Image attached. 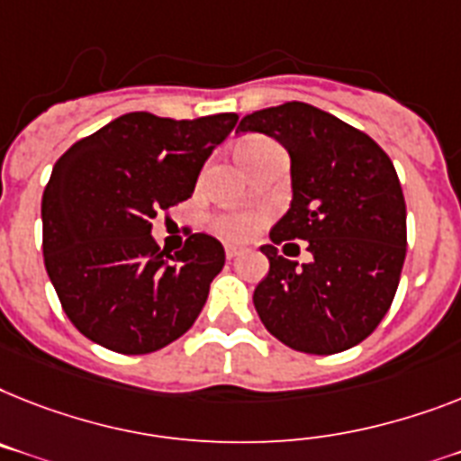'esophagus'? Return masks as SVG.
Wrapping results in <instances>:
<instances>
[{
  "label": "esophagus",
  "instance_id": "obj_1",
  "mask_svg": "<svg viewBox=\"0 0 461 461\" xmlns=\"http://www.w3.org/2000/svg\"><path fill=\"white\" fill-rule=\"evenodd\" d=\"M242 254V247L238 245H226V257L228 258H238Z\"/></svg>",
  "mask_w": 461,
  "mask_h": 461
}]
</instances>
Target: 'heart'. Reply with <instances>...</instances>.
I'll return each mask as SVG.
<instances>
[{
	"label": "heart",
	"mask_w": 461,
	"mask_h": 461,
	"mask_svg": "<svg viewBox=\"0 0 461 461\" xmlns=\"http://www.w3.org/2000/svg\"><path fill=\"white\" fill-rule=\"evenodd\" d=\"M266 143H268V140L258 139V136H249V139H245L238 148L240 159L245 158L247 153L257 150V148L266 146ZM257 226H258V216L247 214V212H228V214H219L214 219V228L228 240H247L254 230H257Z\"/></svg>",
	"instance_id": "obj_1"
}]
</instances>
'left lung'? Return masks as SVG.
<instances>
[{"label": "left lung", "mask_w": 461, "mask_h": 461, "mask_svg": "<svg viewBox=\"0 0 461 461\" xmlns=\"http://www.w3.org/2000/svg\"><path fill=\"white\" fill-rule=\"evenodd\" d=\"M238 131L280 140L292 159V207L261 247L271 268L254 290L258 318L294 351L360 344L391 308L408 247L393 162L365 131L302 101L257 110ZM290 239L309 242L311 265L296 269L276 252Z\"/></svg>", "instance_id": "8db88e82"}]
</instances>
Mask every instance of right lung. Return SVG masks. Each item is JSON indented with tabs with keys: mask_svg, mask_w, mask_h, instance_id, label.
Wrapping results in <instances>:
<instances>
[{
	"mask_svg": "<svg viewBox=\"0 0 461 461\" xmlns=\"http://www.w3.org/2000/svg\"><path fill=\"white\" fill-rule=\"evenodd\" d=\"M238 115L171 120L127 113L77 140L41 195V252L70 322L124 356L176 341L197 321L226 264L223 245L193 233L169 254L153 219L193 195L200 169Z\"/></svg>",
	"mask_w": 461,
	"mask_h": 461,
	"instance_id": "obj_1",
	"label": "right lung"
}]
</instances>
